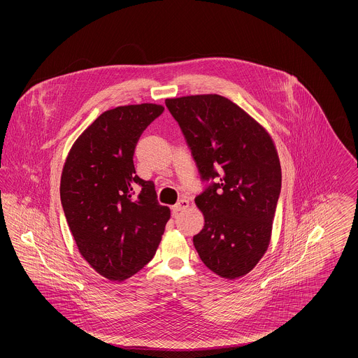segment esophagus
Here are the masks:
<instances>
[{"label":"esophagus","mask_w":358,"mask_h":358,"mask_svg":"<svg viewBox=\"0 0 358 358\" xmlns=\"http://www.w3.org/2000/svg\"><path fill=\"white\" fill-rule=\"evenodd\" d=\"M187 206H189V201H187V199H182V200H180L177 204L173 206V210L174 212H180V210L187 209Z\"/></svg>","instance_id":"obj_1"}]
</instances>
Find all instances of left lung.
Returning <instances> with one entry per match:
<instances>
[{
    "label": "left lung",
    "instance_id": "8db88e82",
    "mask_svg": "<svg viewBox=\"0 0 358 358\" xmlns=\"http://www.w3.org/2000/svg\"><path fill=\"white\" fill-rule=\"evenodd\" d=\"M178 122L204 181L194 199L204 228L193 238L205 266L222 278L250 273L266 254L282 187L268 131L238 104L217 94L165 101Z\"/></svg>",
    "mask_w": 358,
    "mask_h": 358
}]
</instances>
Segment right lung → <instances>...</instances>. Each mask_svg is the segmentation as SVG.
<instances>
[{"label":"right lung","mask_w":358,"mask_h":358,"mask_svg":"<svg viewBox=\"0 0 358 358\" xmlns=\"http://www.w3.org/2000/svg\"><path fill=\"white\" fill-rule=\"evenodd\" d=\"M164 111L142 103L107 110L75 141L60 181V199L80 255L104 278L122 282L157 251L171 219L153 181L136 174L134 150Z\"/></svg>","instance_id":"obj_1"}]
</instances>
